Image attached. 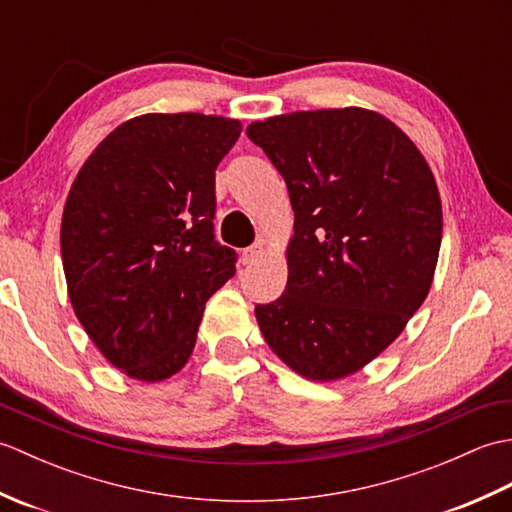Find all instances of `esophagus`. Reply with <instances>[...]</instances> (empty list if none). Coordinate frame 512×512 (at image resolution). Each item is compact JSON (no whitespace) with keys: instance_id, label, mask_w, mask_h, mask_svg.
Instances as JSON below:
<instances>
[{"instance_id":"1","label":"esophagus","mask_w":512,"mask_h":512,"mask_svg":"<svg viewBox=\"0 0 512 512\" xmlns=\"http://www.w3.org/2000/svg\"><path fill=\"white\" fill-rule=\"evenodd\" d=\"M262 255H264V246L262 244H253V246H248V248L242 250V262L246 266H250V264H255L257 259H262Z\"/></svg>"}]
</instances>
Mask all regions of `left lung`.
Instances as JSON below:
<instances>
[{
  "instance_id": "obj_1",
  "label": "left lung",
  "mask_w": 512,
  "mask_h": 512,
  "mask_svg": "<svg viewBox=\"0 0 512 512\" xmlns=\"http://www.w3.org/2000/svg\"><path fill=\"white\" fill-rule=\"evenodd\" d=\"M246 134L295 211L286 290L255 308L259 330L299 376L356 374L429 295L442 242L436 178L398 125L363 107L270 116Z\"/></svg>"
}]
</instances>
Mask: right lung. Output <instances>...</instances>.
Returning a JSON list of instances; mask_svg holds the SVG:
<instances>
[{
	"label": "right lung",
	"mask_w": 512,
	"mask_h": 512,
	"mask_svg": "<svg viewBox=\"0 0 512 512\" xmlns=\"http://www.w3.org/2000/svg\"><path fill=\"white\" fill-rule=\"evenodd\" d=\"M235 118L143 114L83 162L61 217L76 319L114 367L160 383L187 365L206 301L235 275L215 242V169Z\"/></svg>",
	"instance_id": "obj_1"
}]
</instances>
